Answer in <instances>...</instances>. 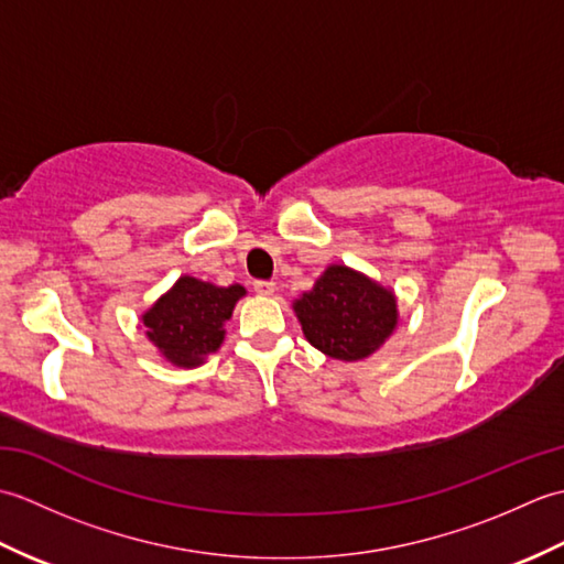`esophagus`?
<instances>
[{
    "label": "esophagus",
    "instance_id": "esophagus-1",
    "mask_svg": "<svg viewBox=\"0 0 564 564\" xmlns=\"http://www.w3.org/2000/svg\"><path fill=\"white\" fill-rule=\"evenodd\" d=\"M254 291L259 295H273L275 293V283L273 281H254Z\"/></svg>",
    "mask_w": 564,
    "mask_h": 564
}]
</instances>
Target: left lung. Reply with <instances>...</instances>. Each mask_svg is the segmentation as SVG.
I'll list each match as a JSON object with an SVG mask.
<instances>
[{"instance_id":"obj_1","label":"left lung","mask_w":564,"mask_h":564,"mask_svg":"<svg viewBox=\"0 0 564 564\" xmlns=\"http://www.w3.org/2000/svg\"><path fill=\"white\" fill-rule=\"evenodd\" d=\"M305 339L339 361H361L398 327V301L368 275L332 263L293 303Z\"/></svg>"}]
</instances>
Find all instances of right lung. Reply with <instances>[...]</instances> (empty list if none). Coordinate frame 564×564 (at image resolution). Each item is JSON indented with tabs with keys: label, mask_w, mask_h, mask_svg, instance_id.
Segmentation results:
<instances>
[{
	"label": "right lung",
	"mask_w": 564,
	"mask_h": 564,
	"mask_svg": "<svg viewBox=\"0 0 564 564\" xmlns=\"http://www.w3.org/2000/svg\"><path fill=\"white\" fill-rule=\"evenodd\" d=\"M247 291L242 285H215L182 275L145 315L148 339L158 346L166 361L178 368H196L208 354L220 349L225 339L223 325Z\"/></svg>",
	"instance_id": "add662e5"
}]
</instances>
